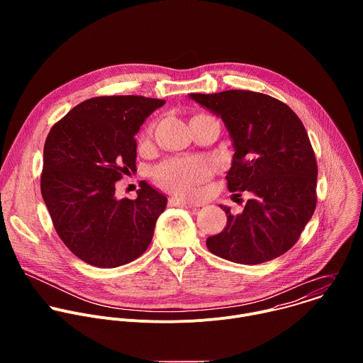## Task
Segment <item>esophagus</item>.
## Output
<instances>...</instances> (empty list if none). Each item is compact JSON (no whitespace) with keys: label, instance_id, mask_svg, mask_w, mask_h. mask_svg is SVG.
I'll list each match as a JSON object with an SVG mask.
<instances>
[{"label":"esophagus","instance_id":"obj_1","mask_svg":"<svg viewBox=\"0 0 363 363\" xmlns=\"http://www.w3.org/2000/svg\"><path fill=\"white\" fill-rule=\"evenodd\" d=\"M169 205L171 206H182V208H194V205L192 203H189V202H186V201H184V199H181V198H175V196H172V198H169Z\"/></svg>","mask_w":363,"mask_h":363}]
</instances>
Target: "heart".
<instances>
[{
	"instance_id": "b5f03b06",
	"label": "heart",
	"mask_w": 363,
	"mask_h": 363,
	"mask_svg": "<svg viewBox=\"0 0 363 363\" xmlns=\"http://www.w3.org/2000/svg\"><path fill=\"white\" fill-rule=\"evenodd\" d=\"M152 126L143 133V140L152 136ZM213 174V167L202 158L169 160L155 169L153 175L161 186L178 195L194 198L202 185Z\"/></svg>"
}]
</instances>
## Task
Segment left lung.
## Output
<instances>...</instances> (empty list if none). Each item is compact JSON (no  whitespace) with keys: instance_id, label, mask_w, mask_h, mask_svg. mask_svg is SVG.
<instances>
[{"instance_id":"left-lung-1","label":"left lung","mask_w":363,"mask_h":363,"mask_svg":"<svg viewBox=\"0 0 363 363\" xmlns=\"http://www.w3.org/2000/svg\"><path fill=\"white\" fill-rule=\"evenodd\" d=\"M191 99L221 116L231 133L228 191L251 195L241 214L221 206L227 225L206 238V247L240 264L270 262L297 242L316 210L318 162L307 132L286 103L264 93L225 90Z\"/></svg>"}]
</instances>
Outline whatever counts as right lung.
I'll list each match as a JSON object with an SVG mask.
<instances>
[{"label": "right lung", "mask_w": 363, "mask_h": 363, "mask_svg": "<svg viewBox=\"0 0 363 363\" xmlns=\"http://www.w3.org/2000/svg\"><path fill=\"white\" fill-rule=\"evenodd\" d=\"M165 100L99 96L74 106L44 143L41 195L60 240L100 269L133 262L149 247L167 196L146 182L118 199L115 182L136 172L135 133Z\"/></svg>", "instance_id": "right-lung-1"}]
</instances>
